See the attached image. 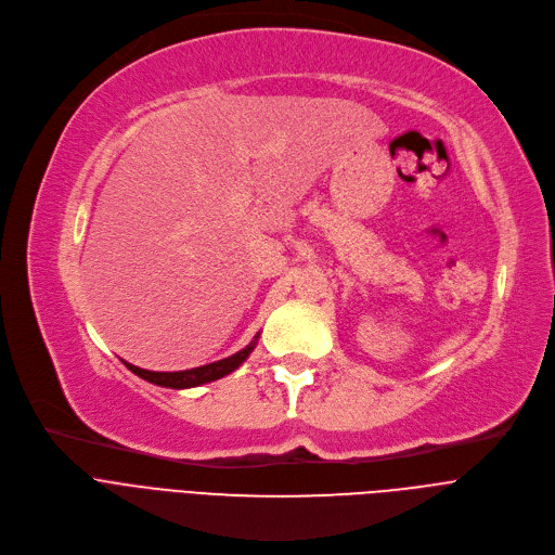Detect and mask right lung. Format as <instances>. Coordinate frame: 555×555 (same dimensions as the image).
Masks as SVG:
<instances>
[{
    "mask_svg": "<svg viewBox=\"0 0 555 555\" xmlns=\"http://www.w3.org/2000/svg\"><path fill=\"white\" fill-rule=\"evenodd\" d=\"M258 337V335H256ZM256 337L251 344H247L243 351L233 353L231 358H224V360H218V362H211V364H204V366H195V369H186V371H145V369H139L134 364H128L124 362L134 375L143 377V380H149L157 387H168V389H191V387H199V385H207V383H214V380H220V377L229 375L231 371H236L247 358L249 353L254 351L256 346Z\"/></svg>",
    "mask_w": 555,
    "mask_h": 555,
    "instance_id": "add662e5",
    "label": "right lung"
}]
</instances>
